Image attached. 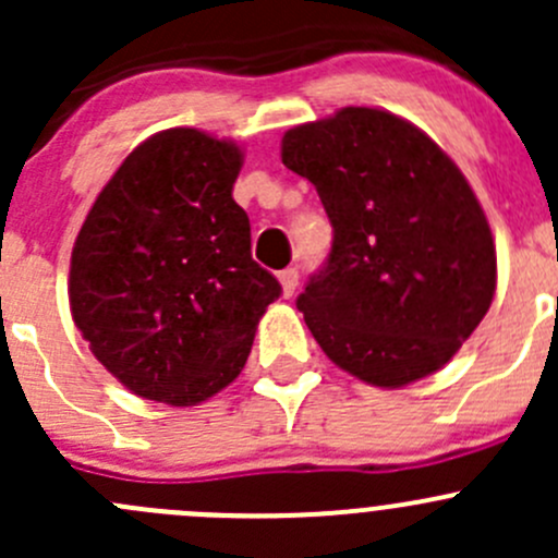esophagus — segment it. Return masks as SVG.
<instances>
[{"mask_svg":"<svg viewBox=\"0 0 558 558\" xmlns=\"http://www.w3.org/2000/svg\"><path fill=\"white\" fill-rule=\"evenodd\" d=\"M278 280H280V289H283V296H291L294 294L296 283H300V272H296V267H289L278 275Z\"/></svg>","mask_w":558,"mask_h":558,"instance_id":"obj_1","label":"esophagus"}]
</instances>
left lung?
I'll return each instance as SVG.
<instances>
[{"label": "left lung", "instance_id": "left-lung-1", "mask_svg": "<svg viewBox=\"0 0 558 558\" xmlns=\"http://www.w3.org/2000/svg\"><path fill=\"white\" fill-rule=\"evenodd\" d=\"M280 159L315 185L335 229L296 300L320 351L380 388L446 367L497 289L492 229L459 167L378 107L289 129Z\"/></svg>", "mask_w": 558, "mask_h": 558}]
</instances>
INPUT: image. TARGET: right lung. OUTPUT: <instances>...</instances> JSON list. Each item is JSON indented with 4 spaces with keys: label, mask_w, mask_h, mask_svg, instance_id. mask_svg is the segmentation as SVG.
Returning a JSON list of instances; mask_svg holds the SVG:
<instances>
[{
    "label": "right lung",
    "mask_w": 558,
    "mask_h": 558,
    "mask_svg": "<svg viewBox=\"0 0 558 558\" xmlns=\"http://www.w3.org/2000/svg\"><path fill=\"white\" fill-rule=\"evenodd\" d=\"M240 167L232 140L167 129L123 159L77 232L72 318L137 397L189 408L227 388L280 296L232 199Z\"/></svg>",
    "instance_id": "obj_1"
}]
</instances>
